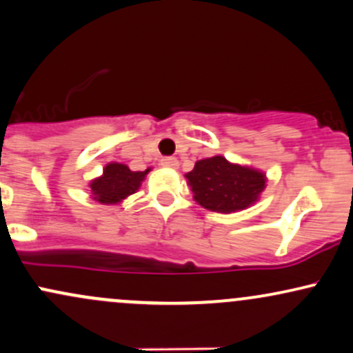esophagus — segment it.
<instances>
[{"label": "esophagus", "mask_w": 353, "mask_h": 353, "mask_svg": "<svg viewBox=\"0 0 353 353\" xmlns=\"http://www.w3.org/2000/svg\"><path fill=\"white\" fill-rule=\"evenodd\" d=\"M161 165H163V168L176 169L177 165H179V161H177V157L168 156V157H163V159H161Z\"/></svg>", "instance_id": "1"}]
</instances>
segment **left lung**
Listing matches in <instances>:
<instances>
[{
  "label": "left lung",
  "mask_w": 353,
  "mask_h": 353,
  "mask_svg": "<svg viewBox=\"0 0 353 353\" xmlns=\"http://www.w3.org/2000/svg\"><path fill=\"white\" fill-rule=\"evenodd\" d=\"M185 177L194 192V199L202 208L224 214L249 208L265 188L264 174L244 165L230 164L222 156L197 161Z\"/></svg>",
  "instance_id": "1"
}]
</instances>
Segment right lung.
<instances>
[{
	"instance_id": "add662e5",
	"label": "right lung",
	"mask_w": 353,
	"mask_h": 353,
	"mask_svg": "<svg viewBox=\"0 0 353 353\" xmlns=\"http://www.w3.org/2000/svg\"><path fill=\"white\" fill-rule=\"evenodd\" d=\"M148 171H131L128 165L111 163L106 165L103 176L92 181L89 188L101 204H116L139 189Z\"/></svg>"
}]
</instances>
